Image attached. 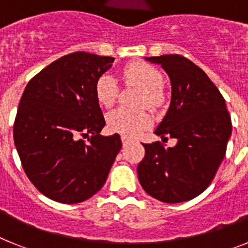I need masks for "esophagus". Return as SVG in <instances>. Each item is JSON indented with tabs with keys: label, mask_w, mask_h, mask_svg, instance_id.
<instances>
[{
	"label": "esophagus",
	"mask_w": 248,
	"mask_h": 248,
	"mask_svg": "<svg viewBox=\"0 0 248 248\" xmlns=\"http://www.w3.org/2000/svg\"><path fill=\"white\" fill-rule=\"evenodd\" d=\"M131 141H133V140H131L130 138L124 137V135H123V137H122V143H123V145H124V146H126V145H128V144H130Z\"/></svg>",
	"instance_id": "1"
}]
</instances>
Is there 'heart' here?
<instances>
[{"label": "heart", "mask_w": 248, "mask_h": 248, "mask_svg": "<svg viewBox=\"0 0 248 248\" xmlns=\"http://www.w3.org/2000/svg\"><path fill=\"white\" fill-rule=\"evenodd\" d=\"M123 80L126 85H137L141 93L137 99V107L157 108L164 100L163 76L156 68L144 62H135L126 65L123 71ZM119 93L117 79L110 74H103L95 83V97L100 105L109 108L115 103ZM108 128L114 133L123 135L138 134L149 125L150 118L144 110L118 108L107 115Z\"/></svg>", "instance_id": "heart-1"}]
</instances>
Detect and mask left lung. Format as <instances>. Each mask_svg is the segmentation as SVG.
Wrapping results in <instances>:
<instances>
[{"mask_svg": "<svg viewBox=\"0 0 248 248\" xmlns=\"http://www.w3.org/2000/svg\"><path fill=\"white\" fill-rule=\"evenodd\" d=\"M163 67L171 100L156 130L177 140L174 148L143 144L138 177L150 196L166 203L189 201L207 189L226 154L232 124L226 103L207 74L179 54L145 58Z\"/></svg>", "mask_w": 248, "mask_h": 248, "instance_id": "left-lung-1", "label": "left lung"}]
</instances>
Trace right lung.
<instances>
[{
	"label": "right lung",
	"instance_id": "add662e5",
	"mask_svg": "<svg viewBox=\"0 0 248 248\" xmlns=\"http://www.w3.org/2000/svg\"><path fill=\"white\" fill-rule=\"evenodd\" d=\"M113 62L87 52L67 54L33 77L22 94L15 145L31 183L50 200L92 198L122 149L118 134L100 135L105 120L95 97V83Z\"/></svg>",
	"mask_w": 248,
	"mask_h": 248
}]
</instances>
